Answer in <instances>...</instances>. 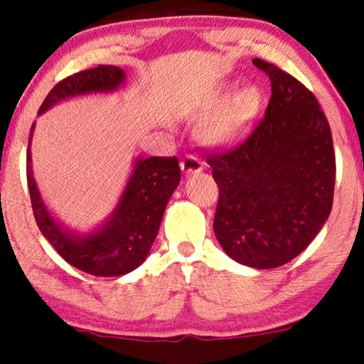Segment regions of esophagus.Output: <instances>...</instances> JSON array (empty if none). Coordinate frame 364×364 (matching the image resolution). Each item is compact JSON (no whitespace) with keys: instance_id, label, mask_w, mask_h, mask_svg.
<instances>
[{"instance_id":"34e87169","label":"esophagus","mask_w":364,"mask_h":364,"mask_svg":"<svg viewBox=\"0 0 364 364\" xmlns=\"http://www.w3.org/2000/svg\"><path fill=\"white\" fill-rule=\"evenodd\" d=\"M181 168L183 171V173H187V176H192V173H198L202 171L203 164H202L200 159L192 156V154H187V156L181 161Z\"/></svg>"}]
</instances>
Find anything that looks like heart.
<instances>
[{"instance_id": "b5f03b06", "label": "heart", "mask_w": 364, "mask_h": 364, "mask_svg": "<svg viewBox=\"0 0 364 364\" xmlns=\"http://www.w3.org/2000/svg\"><path fill=\"white\" fill-rule=\"evenodd\" d=\"M260 101V91L253 86L242 89L235 96L233 89H223L215 101V121L208 127V139L225 146L240 141L257 116Z\"/></svg>"}]
</instances>
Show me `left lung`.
Returning a JSON list of instances; mask_svg holds the SVG:
<instances>
[{
    "mask_svg": "<svg viewBox=\"0 0 364 364\" xmlns=\"http://www.w3.org/2000/svg\"><path fill=\"white\" fill-rule=\"evenodd\" d=\"M270 77L265 117L240 146L210 154L218 186L213 232L242 265L282 267L310 245L331 212L335 151L330 124L300 81L262 59Z\"/></svg>",
    "mask_w": 364,
    "mask_h": 364,
    "instance_id": "1",
    "label": "left lung"
}]
</instances>
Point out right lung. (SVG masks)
I'll return each instance as SVG.
<instances>
[{
	"instance_id": "obj_1",
	"label": "right lung",
	"mask_w": 364,
	"mask_h": 364,
	"mask_svg": "<svg viewBox=\"0 0 364 364\" xmlns=\"http://www.w3.org/2000/svg\"><path fill=\"white\" fill-rule=\"evenodd\" d=\"M126 81L124 69L97 66L73 74L51 89L39 114L76 96L114 92ZM28 141L26 177L33 213L39 230L59 255L77 270L94 277H121L146 260L167 202L181 182L177 157H137L117 205L101 225L87 233L69 230L56 220L44 203L31 166V139Z\"/></svg>"
}]
</instances>
